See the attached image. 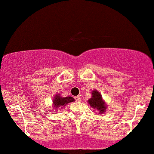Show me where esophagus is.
Returning <instances> with one entry per match:
<instances>
[{
    "mask_svg": "<svg viewBox=\"0 0 154 154\" xmlns=\"http://www.w3.org/2000/svg\"><path fill=\"white\" fill-rule=\"evenodd\" d=\"M75 100L76 101V102H80L81 97H79V96H76V97H75Z\"/></svg>",
    "mask_w": 154,
    "mask_h": 154,
    "instance_id": "1",
    "label": "esophagus"
}]
</instances>
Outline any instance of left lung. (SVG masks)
Wrapping results in <instances>:
<instances>
[{
    "label": "left lung",
    "instance_id": "obj_1",
    "mask_svg": "<svg viewBox=\"0 0 154 154\" xmlns=\"http://www.w3.org/2000/svg\"><path fill=\"white\" fill-rule=\"evenodd\" d=\"M88 102L91 105L92 108L97 109L100 112V114H102L105 111L106 106L104 101L102 100V96L97 91H92V97L88 99Z\"/></svg>",
    "mask_w": 154,
    "mask_h": 154
}]
</instances>
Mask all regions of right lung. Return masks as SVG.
<instances>
[{
	"mask_svg": "<svg viewBox=\"0 0 154 154\" xmlns=\"http://www.w3.org/2000/svg\"><path fill=\"white\" fill-rule=\"evenodd\" d=\"M74 101V99L71 97H61L59 95H56V97H55L53 100L54 106L57 108V106H65L68 103L72 102Z\"/></svg>",
	"mask_w": 154,
	"mask_h": 154,
	"instance_id": "obj_1",
	"label": "right lung"
}]
</instances>
